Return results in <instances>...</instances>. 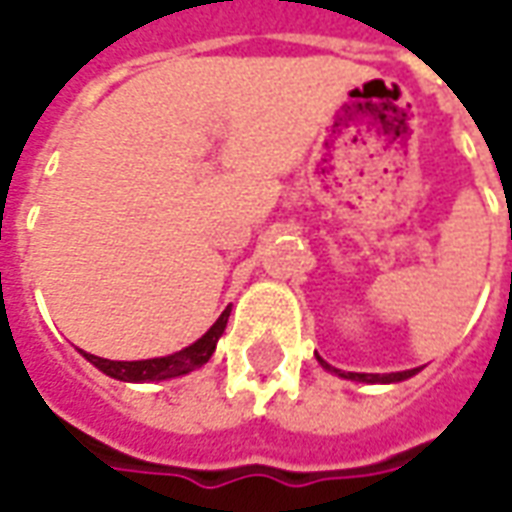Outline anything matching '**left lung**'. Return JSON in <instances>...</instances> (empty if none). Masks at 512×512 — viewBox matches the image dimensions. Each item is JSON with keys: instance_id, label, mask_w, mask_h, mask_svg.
I'll return each mask as SVG.
<instances>
[{"instance_id": "8db88e82", "label": "left lung", "mask_w": 512, "mask_h": 512, "mask_svg": "<svg viewBox=\"0 0 512 512\" xmlns=\"http://www.w3.org/2000/svg\"><path fill=\"white\" fill-rule=\"evenodd\" d=\"M315 359L321 362L323 370H329V373H334V376L340 378H348V381H359V384H397V381H406V378L417 376L419 373V367H414V370H400V373H343V370H337V367H332L329 362H323L318 354H315Z\"/></svg>"}]
</instances>
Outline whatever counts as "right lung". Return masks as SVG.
<instances>
[{
	"label": "right lung",
	"instance_id": "add662e5",
	"mask_svg": "<svg viewBox=\"0 0 512 512\" xmlns=\"http://www.w3.org/2000/svg\"><path fill=\"white\" fill-rule=\"evenodd\" d=\"M230 310H227L216 318L208 332L202 334L197 343L186 345L183 351H175L169 356H156V359H139V362H115V359H101V356L87 354L82 351V356L95 365L101 373H106L109 378H117V381H128V384H153V381H169V378H180L202 367L216 351V343L219 337L227 329V318H230Z\"/></svg>",
	"mask_w": 512,
	"mask_h": 512
}]
</instances>
